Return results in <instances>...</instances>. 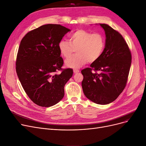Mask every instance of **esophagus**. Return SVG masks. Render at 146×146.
<instances>
[{"mask_svg":"<svg viewBox=\"0 0 146 146\" xmlns=\"http://www.w3.org/2000/svg\"><path fill=\"white\" fill-rule=\"evenodd\" d=\"M73 71H74V74H77V73L79 72V70H78V69H75L73 70Z\"/></svg>","mask_w":146,"mask_h":146,"instance_id":"obj_1","label":"esophagus"}]
</instances>
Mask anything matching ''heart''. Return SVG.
<instances>
[{
	"label": "heart",
	"instance_id": "1",
	"mask_svg": "<svg viewBox=\"0 0 146 146\" xmlns=\"http://www.w3.org/2000/svg\"><path fill=\"white\" fill-rule=\"evenodd\" d=\"M105 46L102 35L79 29L70 35V41L62 39L58 43L60 52L64 58H68L76 49L77 54L66 61L67 67L78 68L88 61L98 60L102 55Z\"/></svg>",
	"mask_w": 146,
	"mask_h": 146
}]
</instances>
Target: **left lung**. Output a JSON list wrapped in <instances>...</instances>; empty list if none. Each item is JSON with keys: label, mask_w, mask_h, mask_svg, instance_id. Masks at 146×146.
<instances>
[{"label": "left lung", "mask_w": 146, "mask_h": 146, "mask_svg": "<svg viewBox=\"0 0 146 146\" xmlns=\"http://www.w3.org/2000/svg\"><path fill=\"white\" fill-rule=\"evenodd\" d=\"M105 46L100 58L83 69L84 94L93 102L107 105L115 100L124 90L131 63V52L122 35L105 24ZM94 70L95 72H92ZM96 71H99L98 73Z\"/></svg>", "instance_id": "left-lung-1"}]
</instances>
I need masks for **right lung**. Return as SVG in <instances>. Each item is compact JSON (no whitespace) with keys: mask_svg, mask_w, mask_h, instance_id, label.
Masks as SVG:
<instances>
[{"mask_svg":"<svg viewBox=\"0 0 146 146\" xmlns=\"http://www.w3.org/2000/svg\"><path fill=\"white\" fill-rule=\"evenodd\" d=\"M70 30L60 24H46L28 32L17 52L16 70L25 92L35 104L49 107L64 95L65 84L72 69H62L58 43ZM61 70L60 74H56Z\"/></svg>","mask_w":146,"mask_h":146,"instance_id":"right-lung-1","label":"right lung"}]
</instances>
